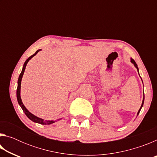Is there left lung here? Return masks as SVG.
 <instances>
[{"label": "left lung", "instance_id": "8db88e82", "mask_svg": "<svg viewBox=\"0 0 157 157\" xmlns=\"http://www.w3.org/2000/svg\"><path fill=\"white\" fill-rule=\"evenodd\" d=\"M131 62L133 63V64H134V66H135V67L136 68V69H137V71H138V73H139V68H138V66H137V64H136V63L135 62V61L133 59H132L131 58ZM141 80H142V79H141ZM142 82H143V80H142ZM144 99H145V96H144V93H143V102H142V105H141V107H140V109H139V111H138V113H137V116L139 115V113H140V109H141V108L143 107V103H144Z\"/></svg>", "mask_w": 157, "mask_h": 157}]
</instances>
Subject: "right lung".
I'll use <instances>...</instances> for the list:
<instances>
[{
    "mask_svg": "<svg viewBox=\"0 0 157 157\" xmlns=\"http://www.w3.org/2000/svg\"><path fill=\"white\" fill-rule=\"evenodd\" d=\"M41 50V49H39L38 50H36V52L33 54L32 56H30L29 58H28L27 59L24 63V64H23V68H22V71H21V74L19 75V77H18V86H17V100H18V105L21 106V109H22L23 112L25 113V114L26 116H27L28 118L31 120L32 121L34 122V123H39V124H50L52 123H55V121H47V120H44V119H42L41 118H39V117H37L36 116H34V114H33L32 113H30V111H29L26 107L24 106V105L23 104L22 102V100H21V80H22V78H23V73L25 72V69L26 67V65H27V63H28L29 61H30L32 58H33L34 56H35V55L38 53V52H39ZM62 118H59L57 119V121H59L61 120Z\"/></svg>",
    "mask_w": 157,
    "mask_h": 157,
    "instance_id": "add662e5",
    "label": "right lung"
}]
</instances>
